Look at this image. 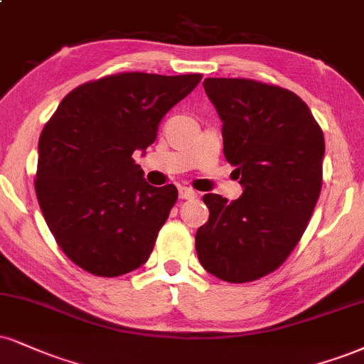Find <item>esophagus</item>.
<instances>
[{
    "label": "esophagus",
    "instance_id": "esophagus-1",
    "mask_svg": "<svg viewBox=\"0 0 364 364\" xmlns=\"http://www.w3.org/2000/svg\"><path fill=\"white\" fill-rule=\"evenodd\" d=\"M198 196V193H196L195 190H191V188H186V186H181L179 188V198L183 200H193Z\"/></svg>",
    "mask_w": 364,
    "mask_h": 364
}]
</instances>
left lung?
<instances>
[{"mask_svg": "<svg viewBox=\"0 0 364 364\" xmlns=\"http://www.w3.org/2000/svg\"><path fill=\"white\" fill-rule=\"evenodd\" d=\"M203 87L244 191L230 203L203 196L210 217L196 230V254L213 277L254 282L279 268L307 229L322 188L323 134L284 87L232 77H207Z\"/></svg>", "mask_w": 364, "mask_h": 364, "instance_id": "obj_1", "label": "left lung"}]
</instances>
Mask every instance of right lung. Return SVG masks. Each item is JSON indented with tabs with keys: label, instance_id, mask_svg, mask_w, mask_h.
<instances>
[{
	"label": "right lung",
	"instance_id": "obj_1",
	"mask_svg": "<svg viewBox=\"0 0 364 364\" xmlns=\"http://www.w3.org/2000/svg\"><path fill=\"white\" fill-rule=\"evenodd\" d=\"M201 74L122 73L77 86L38 140L35 191L65 256L96 277H120L149 259L178 200L174 185L151 186L132 154L195 90Z\"/></svg>",
	"mask_w": 364,
	"mask_h": 364
}]
</instances>
